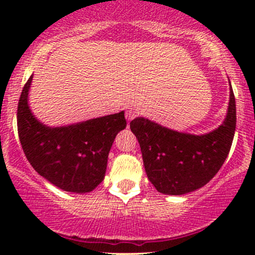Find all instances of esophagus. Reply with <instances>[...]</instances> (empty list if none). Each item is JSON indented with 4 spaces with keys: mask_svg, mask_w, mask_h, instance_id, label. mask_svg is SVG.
<instances>
[{
    "mask_svg": "<svg viewBox=\"0 0 255 255\" xmlns=\"http://www.w3.org/2000/svg\"><path fill=\"white\" fill-rule=\"evenodd\" d=\"M137 110L133 109V107H128L126 110V118H127V121H132L133 118L137 117Z\"/></svg>",
    "mask_w": 255,
    "mask_h": 255,
    "instance_id": "obj_1",
    "label": "esophagus"
}]
</instances>
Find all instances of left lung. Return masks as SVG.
Wrapping results in <instances>:
<instances>
[{"mask_svg": "<svg viewBox=\"0 0 255 255\" xmlns=\"http://www.w3.org/2000/svg\"><path fill=\"white\" fill-rule=\"evenodd\" d=\"M236 122L231 87L225 121L206 134L176 132L143 117L134 118L129 127L139 142L149 181L161 194L184 195L205 186L218 173L230 153Z\"/></svg>", "mask_w": 255, "mask_h": 255, "instance_id": "obj_1", "label": "left lung"}]
</instances>
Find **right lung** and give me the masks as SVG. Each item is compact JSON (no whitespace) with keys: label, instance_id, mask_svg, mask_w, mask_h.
Instances as JSON below:
<instances>
[{"label":"right lung","instance_id":"right-lung-1","mask_svg":"<svg viewBox=\"0 0 255 255\" xmlns=\"http://www.w3.org/2000/svg\"><path fill=\"white\" fill-rule=\"evenodd\" d=\"M32 78L23 87L17 110L18 135L28 161L40 176L64 191H92L104 180L116 135L127 126L125 112L48 127L28 106Z\"/></svg>","mask_w":255,"mask_h":255}]
</instances>
